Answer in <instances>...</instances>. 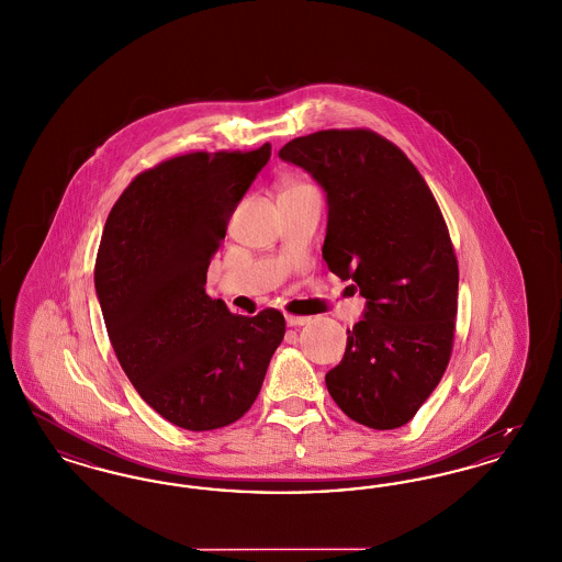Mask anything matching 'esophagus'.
<instances>
[{
	"mask_svg": "<svg viewBox=\"0 0 562 562\" xmlns=\"http://www.w3.org/2000/svg\"><path fill=\"white\" fill-rule=\"evenodd\" d=\"M286 324H289V326H305V324H310V317H301V315H286Z\"/></svg>",
	"mask_w": 562,
	"mask_h": 562,
	"instance_id": "obj_1",
	"label": "esophagus"
}]
</instances>
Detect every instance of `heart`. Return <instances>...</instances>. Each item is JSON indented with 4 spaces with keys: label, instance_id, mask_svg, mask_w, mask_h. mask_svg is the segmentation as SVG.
I'll use <instances>...</instances> for the list:
<instances>
[{
    "label": "heart",
    "instance_id": "obj_1",
    "mask_svg": "<svg viewBox=\"0 0 562 562\" xmlns=\"http://www.w3.org/2000/svg\"><path fill=\"white\" fill-rule=\"evenodd\" d=\"M292 188H305V183H299V181H289V183L284 186V190H292Z\"/></svg>",
    "mask_w": 562,
    "mask_h": 562
}]
</instances>
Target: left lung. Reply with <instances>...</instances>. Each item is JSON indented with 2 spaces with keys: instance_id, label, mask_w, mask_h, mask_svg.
<instances>
[{
  "instance_id": "left-lung-1",
  "label": "left lung",
  "mask_w": 562,
  "mask_h": 562,
  "mask_svg": "<svg viewBox=\"0 0 562 562\" xmlns=\"http://www.w3.org/2000/svg\"><path fill=\"white\" fill-rule=\"evenodd\" d=\"M278 157L324 190L322 257L366 299L328 393L360 425L404 427L441 381L453 342L458 261L439 204L409 158L368 130L294 137Z\"/></svg>"
}]
</instances>
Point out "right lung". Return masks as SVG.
I'll use <instances>...</instances> for the list:
<instances>
[{"label":"right lung","instance_id":"1","mask_svg":"<svg viewBox=\"0 0 562 562\" xmlns=\"http://www.w3.org/2000/svg\"><path fill=\"white\" fill-rule=\"evenodd\" d=\"M270 157L263 144L169 158L125 188L102 232L93 282L116 360L186 430L243 418L286 333L278 310L234 315L204 292L229 217Z\"/></svg>","mask_w":562,"mask_h":562}]
</instances>
